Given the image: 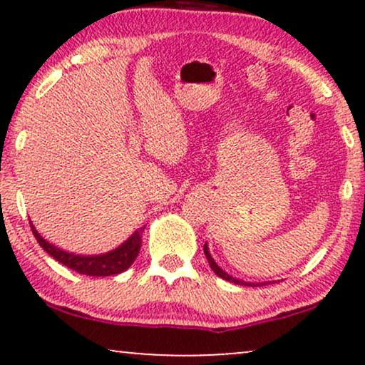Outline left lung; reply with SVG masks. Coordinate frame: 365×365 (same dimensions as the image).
Returning <instances> with one entry per match:
<instances>
[{
  "label": "left lung",
  "mask_w": 365,
  "mask_h": 365,
  "mask_svg": "<svg viewBox=\"0 0 365 365\" xmlns=\"http://www.w3.org/2000/svg\"><path fill=\"white\" fill-rule=\"evenodd\" d=\"M204 254H206V257H207V262H209V266H211L212 271L216 272L219 277L224 279V281H229V282H234V284H241V286H252V287H254V286H259V284H251V282H244V281H239V279L232 277V276H229L227 272H224L222 269L217 266L216 261H214L211 254H209V247H207V244H204ZM261 286H264V284H261Z\"/></svg>",
  "instance_id": "obj_1"
}]
</instances>
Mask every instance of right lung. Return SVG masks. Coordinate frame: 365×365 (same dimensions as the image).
<instances>
[{"label": "right lung", "mask_w": 365, "mask_h": 365, "mask_svg": "<svg viewBox=\"0 0 365 365\" xmlns=\"http://www.w3.org/2000/svg\"><path fill=\"white\" fill-rule=\"evenodd\" d=\"M29 224H31L33 234L39 242V246H41L49 256L56 259L58 262H61L63 266L73 269V271H76L79 274H86V276L101 277L124 272L128 267H131V264L134 262V259L138 257L139 249H141L143 244L141 234L144 231V227L138 229L126 242H123L121 246L113 249V251H109L106 254H98V256H79V254L66 252L63 251V249L49 244L46 239H43L41 234L34 229L33 222Z\"/></svg>", "instance_id": "1"}]
</instances>
